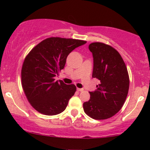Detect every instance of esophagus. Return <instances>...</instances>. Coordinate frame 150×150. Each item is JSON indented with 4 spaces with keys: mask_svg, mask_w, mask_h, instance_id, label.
Returning a JSON list of instances; mask_svg holds the SVG:
<instances>
[{
    "mask_svg": "<svg viewBox=\"0 0 150 150\" xmlns=\"http://www.w3.org/2000/svg\"><path fill=\"white\" fill-rule=\"evenodd\" d=\"M77 90L78 91V92H82V91H83L84 89H81V88H77Z\"/></svg>",
    "mask_w": 150,
    "mask_h": 150,
    "instance_id": "1",
    "label": "esophagus"
}]
</instances>
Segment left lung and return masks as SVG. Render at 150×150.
I'll return each mask as SVG.
<instances>
[{
  "mask_svg": "<svg viewBox=\"0 0 150 150\" xmlns=\"http://www.w3.org/2000/svg\"><path fill=\"white\" fill-rule=\"evenodd\" d=\"M89 49L94 59L92 77L100 80L97 89L90 92V99L83 104L87 116L104 120L116 114L124 104L129 89V75L120 53L112 46L92 43Z\"/></svg>",
  "mask_w": 150,
  "mask_h": 150,
  "instance_id": "obj_1",
  "label": "left lung"
}]
</instances>
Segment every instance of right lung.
<instances>
[{
    "label": "right lung",
    "instance_id": "1",
    "mask_svg": "<svg viewBox=\"0 0 150 150\" xmlns=\"http://www.w3.org/2000/svg\"><path fill=\"white\" fill-rule=\"evenodd\" d=\"M86 41L61 37L44 39L27 55L21 71L22 86L30 104L38 112L53 116L63 112L76 92L54 77L65 67L66 58Z\"/></svg>",
    "mask_w": 150,
    "mask_h": 150
}]
</instances>
